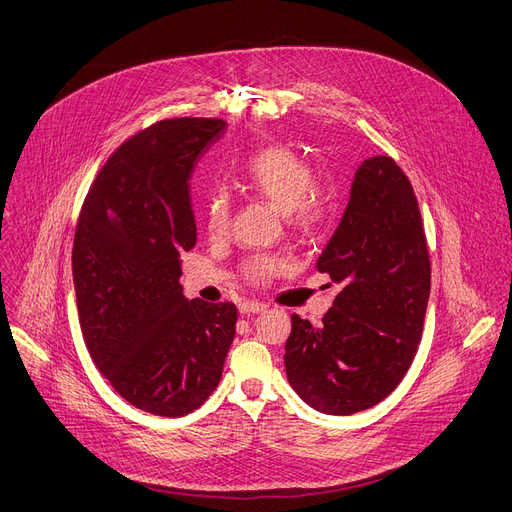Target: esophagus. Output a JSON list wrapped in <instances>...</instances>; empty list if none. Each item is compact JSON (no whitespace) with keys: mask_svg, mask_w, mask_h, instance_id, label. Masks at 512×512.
I'll use <instances>...</instances> for the list:
<instances>
[{"mask_svg":"<svg viewBox=\"0 0 512 512\" xmlns=\"http://www.w3.org/2000/svg\"><path fill=\"white\" fill-rule=\"evenodd\" d=\"M267 306L263 302H255V300H245L239 304V312L241 314H255V312H261L265 310Z\"/></svg>","mask_w":512,"mask_h":512,"instance_id":"1","label":"esophagus"}]
</instances>
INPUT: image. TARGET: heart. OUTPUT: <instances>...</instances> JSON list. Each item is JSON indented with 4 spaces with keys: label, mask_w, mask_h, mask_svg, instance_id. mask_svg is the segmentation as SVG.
I'll return each instance as SVG.
<instances>
[{
    "label": "heart",
    "mask_w": 512,
    "mask_h": 512,
    "mask_svg": "<svg viewBox=\"0 0 512 512\" xmlns=\"http://www.w3.org/2000/svg\"><path fill=\"white\" fill-rule=\"evenodd\" d=\"M239 183L251 196L284 210L288 222L300 230L322 226L331 214V198L314 183V169L290 147L271 145L255 153L245 163ZM230 214L232 202L228 192L214 188L204 204V226L212 239L226 235ZM286 263L284 255L261 253L243 263V273L253 284H267Z\"/></svg>",
    "instance_id": "obj_1"
}]
</instances>
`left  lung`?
Here are the masks:
<instances>
[{
    "label": "left lung",
    "mask_w": 512,
    "mask_h": 512,
    "mask_svg": "<svg viewBox=\"0 0 512 512\" xmlns=\"http://www.w3.org/2000/svg\"><path fill=\"white\" fill-rule=\"evenodd\" d=\"M316 267L341 292L318 327L292 316L286 374L306 404L345 416L396 390L423 337L429 249L412 185L392 157L359 165Z\"/></svg>",
    "instance_id": "left-lung-1"
}]
</instances>
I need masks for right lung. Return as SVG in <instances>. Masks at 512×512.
Instances as JSON below:
<instances>
[{
	"mask_svg": "<svg viewBox=\"0 0 512 512\" xmlns=\"http://www.w3.org/2000/svg\"><path fill=\"white\" fill-rule=\"evenodd\" d=\"M226 132L220 118L161 120L108 159L83 202L73 284L87 351L132 406L177 418L220 382L237 306L188 300L181 253L196 245L190 177Z\"/></svg>",
	"mask_w": 512,
	"mask_h": 512,
	"instance_id": "add662e5",
	"label": "right lung"
}]
</instances>
